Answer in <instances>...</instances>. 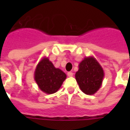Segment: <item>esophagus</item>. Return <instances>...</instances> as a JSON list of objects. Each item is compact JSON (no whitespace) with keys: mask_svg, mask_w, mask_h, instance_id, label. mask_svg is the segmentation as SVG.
<instances>
[{"mask_svg":"<svg viewBox=\"0 0 130 130\" xmlns=\"http://www.w3.org/2000/svg\"><path fill=\"white\" fill-rule=\"evenodd\" d=\"M67 75L68 77H72L73 73L72 72H67Z\"/></svg>","mask_w":130,"mask_h":130,"instance_id":"1","label":"esophagus"}]
</instances>
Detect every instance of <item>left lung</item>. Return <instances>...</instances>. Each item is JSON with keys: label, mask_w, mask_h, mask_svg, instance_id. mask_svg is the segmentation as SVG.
Segmentation results:
<instances>
[{"label": "left lung", "mask_w": 130, "mask_h": 130, "mask_svg": "<svg viewBox=\"0 0 130 130\" xmlns=\"http://www.w3.org/2000/svg\"><path fill=\"white\" fill-rule=\"evenodd\" d=\"M103 77L102 67L93 56L84 58L75 74L80 90L87 95H93L97 92L101 87Z\"/></svg>", "instance_id": "obj_1"}]
</instances>
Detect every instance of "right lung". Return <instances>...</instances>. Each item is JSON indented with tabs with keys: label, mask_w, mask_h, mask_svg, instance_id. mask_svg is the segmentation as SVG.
Masks as SVG:
<instances>
[{
	"label": "right lung",
	"mask_w": 130,
	"mask_h": 130,
	"mask_svg": "<svg viewBox=\"0 0 130 130\" xmlns=\"http://www.w3.org/2000/svg\"><path fill=\"white\" fill-rule=\"evenodd\" d=\"M67 78V74L56 68L47 57L38 63L34 73V79L39 88L47 94L56 92Z\"/></svg>",
	"instance_id": "right-lung-1"
}]
</instances>
